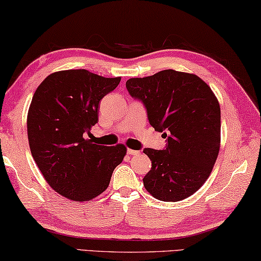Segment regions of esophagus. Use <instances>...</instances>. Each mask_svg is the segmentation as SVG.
Instances as JSON below:
<instances>
[{"mask_svg":"<svg viewBox=\"0 0 261 261\" xmlns=\"http://www.w3.org/2000/svg\"><path fill=\"white\" fill-rule=\"evenodd\" d=\"M127 153L131 155H137L139 153V151L137 150H132V149H127Z\"/></svg>","mask_w":261,"mask_h":261,"instance_id":"1","label":"esophagus"}]
</instances>
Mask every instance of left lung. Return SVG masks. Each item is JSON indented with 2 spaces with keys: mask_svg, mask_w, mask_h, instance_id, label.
I'll use <instances>...</instances> for the list:
<instances>
[{
  "mask_svg": "<svg viewBox=\"0 0 261 261\" xmlns=\"http://www.w3.org/2000/svg\"><path fill=\"white\" fill-rule=\"evenodd\" d=\"M130 96L141 100L154 130L164 132L163 150L144 149L151 170L146 191L163 201H179L200 189L220 147V107L211 88L193 73L168 69L126 81Z\"/></svg>",
  "mask_w": 261,
  "mask_h": 261,
  "instance_id": "1",
  "label": "left lung"
}]
</instances>
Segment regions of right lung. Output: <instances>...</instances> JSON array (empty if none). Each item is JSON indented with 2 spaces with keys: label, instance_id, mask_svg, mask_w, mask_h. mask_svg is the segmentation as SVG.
I'll list each match as a JSON object with an SVG mask.
<instances>
[{
  "label": "right lung",
  "instance_id": "right-lung-1",
  "mask_svg": "<svg viewBox=\"0 0 261 261\" xmlns=\"http://www.w3.org/2000/svg\"><path fill=\"white\" fill-rule=\"evenodd\" d=\"M120 77L106 79L88 70L49 75L31 100L27 127L31 154L48 184L62 196L87 201L104 192L126 147L92 144L99 102Z\"/></svg>",
  "mask_w": 261,
  "mask_h": 261
}]
</instances>
